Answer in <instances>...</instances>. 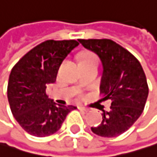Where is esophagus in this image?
<instances>
[{"label":"esophagus","mask_w":157,"mask_h":157,"mask_svg":"<svg viewBox=\"0 0 157 157\" xmlns=\"http://www.w3.org/2000/svg\"><path fill=\"white\" fill-rule=\"evenodd\" d=\"M78 109L81 110V111H85V112H88L89 111V109H87V108H85L83 106H78Z\"/></svg>","instance_id":"esophagus-1"}]
</instances>
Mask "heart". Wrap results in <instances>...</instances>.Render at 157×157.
I'll return each mask as SVG.
<instances>
[{
	"mask_svg": "<svg viewBox=\"0 0 157 157\" xmlns=\"http://www.w3.org/2000/svg\"><path fill=\"white\" fill-rule=\"evenodd\" d=\"M87 60H97L96 57H95L93 54L91 53H87V54H84L83 57H82V60L81 61H87Z\"/></svg>",
	"mask_w": 157,
	"mask_h": 157,
	"instance_id": "1",
	"label": "heart"
}]
</instances>
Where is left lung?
<instances>
[{"mask_svg":"<svg viewBox=\"0 0 157 157\" xmlns=\"http://www.w3.org/2000/svg\"><path fill=\"white\" fill-rule=\"evenodd\" d=\"M100 58L103 74L100 93L111 100L109 112L103 111L100 126L91 128L104 137L122 135L140 118L148 96L147 77L135 56L111 39H78Z\"/></svg>","mask_w":157,"mask_h":157,"instance_id":"obj_1","label":"left lung"}]
</instances>
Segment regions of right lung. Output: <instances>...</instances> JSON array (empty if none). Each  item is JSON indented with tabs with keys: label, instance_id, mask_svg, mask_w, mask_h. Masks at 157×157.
<instances>
[{
	"label": "right lung",
	"instance_id": "obj_1",
	"mask_svg": "<svg viewBox=\"0 0 157 157\" xmlns=\"http://www.w3.org/2000/svg\"><path fill=\"white\" fill-rule=\"evenodd\" d=\"M79 43L76 40H47L35 46L12 69L8 100L14 119L29 135L42 137L56 132L74 106L58 105L46 95L56 81L61 63Z\"/></svg>",
	"mask_w": 157,
	"mask_h": 157
}]
</instances>
